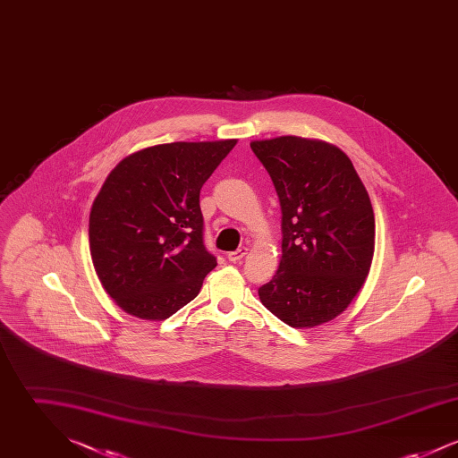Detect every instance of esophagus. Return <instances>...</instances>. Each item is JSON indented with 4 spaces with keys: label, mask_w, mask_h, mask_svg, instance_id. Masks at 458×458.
Wrapping results in <instances>:
<instances>
[{
    "label": "esophagus",
    "mask_w": 458,
    "mask_h": 458,
    "mask_svg": "<svg viewBox=\"0 0 458 458\" xmlns=\"http://www.w3.org/2000/svg\"><path fill=\"white\" fill-rule=\"evenodd\" d=\"M247 256V247H242L239 250H235V252H228V261L232 262H239Z\"/></svg>",
    "instance_id": "esophagus-1"
}]
</instances>
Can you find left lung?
<instances>
[{"instance_id": "left-lung-1", "label": "left lung", "mask_w": 458, "mask_h": 458, "mask_svg": "<svg viewBox=\"0 0 458 458\" xmlns=\"http://www.w3.org/2000/svg\"><path fill=\"white\" fill-rule=\"evenodd\" d=\"M282 206V259L259 288L284 325L316 327L340 316L369 275L374 211L349 156L297 135L252 140Z\"/></svg>"}]
</instances>
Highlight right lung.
Wrapping results in <instances>:
<instances>
[{
    "label": "right lung",
    "instance_id": "obj_1",
    "mask_svg": "<svg viewBox=\"0 0 458 458\" xmlns=\"http://www.w3.org/2000/svg\"><path fill=\"white\" fill-rule=\"evenodd\" d=\"M237 139L157 144L123 157L89 216V249L109 297L163 321L194 301L216 258L202 242L199 194Z\"/></svg>",
    "mask_w": 458,
    "mask_h": 458
}]
</instances>
